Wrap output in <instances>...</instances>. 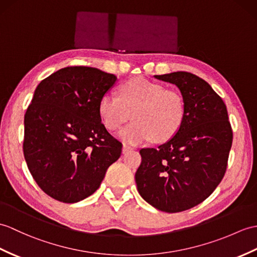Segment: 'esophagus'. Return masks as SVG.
Wrapping results in <instances>:
<instances>
[{"label":"esophagus","mask_w":257,"mask_h":257,"mask_svg":"<svg viewBox=\"0 0 257 257\" xmlns=\"http://www.w3.org/2000/svg\"><path fill=\"white\" fill-rule=\"evenodd\" d=\"M130 150H133V148L127 146V145H123V146H122V153H126V152H128V151H130Z\"/></svg>","instance_id":"34e87169"}]
</instances>
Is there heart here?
Listing matches in <instances>:
<instances>
[{
  "label": "heart",
  "mask_w": 257,
  "mask_h": 257,
  "mask_svg": "<svg viewBox=\"0 0 257 257\" xmlns=\"http://www.w3.org/2000/svg\"><path fill=\"white\" fill-rule=\"evenodd\" d=\"M98 110L101 121L110 130L120 127L133 112L135 120L117 134L119 139L130 145L151 138L156 142L168 141L180 130L185 118V103L180 93L143 79L124 83L119 96L104 95Z\"/></svg>",
  "instance_id": "obj_1"
}]
</instances>
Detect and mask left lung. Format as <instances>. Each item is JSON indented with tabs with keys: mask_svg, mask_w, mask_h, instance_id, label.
<instances>
[{
	"mask_svg": "<svg viewBox=\"0 0 257 257\" xmlns=\"http://www.w3.org/2000/svg\"><path fill=\"white\" fill-rule=\"evenodd\" d=\"M154 77L178 87L185 118L164 145L141 149L135 178L151 206L180 212L204 201L221 182L233 136L225 104L205 80L183 71Z\"/></svg>",
	"mask_w": 257,
	"mask_h": 257,
	"instance_id": "obj_1",
	"label": "left lung"
}]
</instances>
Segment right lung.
Masks as SVG:
<instances>
[{
	"mask_svg": "<svg viewBox=\"0 0 257 257\" xmlns=\"http://www.w3.org/2000/svg\"><path fill=\"white\" fill-rule=\"evenodd\" d=\"M117 77L96 68L58 70L36 87L24 119V157L38 186L73 204L98 189L122 145L101 122L100 98Z\"/></svg>",
	"mask_w": 257,
	"mask_h": 257,
	"instance_id": "1",
	"label": "right lung"
}]
</instances>
